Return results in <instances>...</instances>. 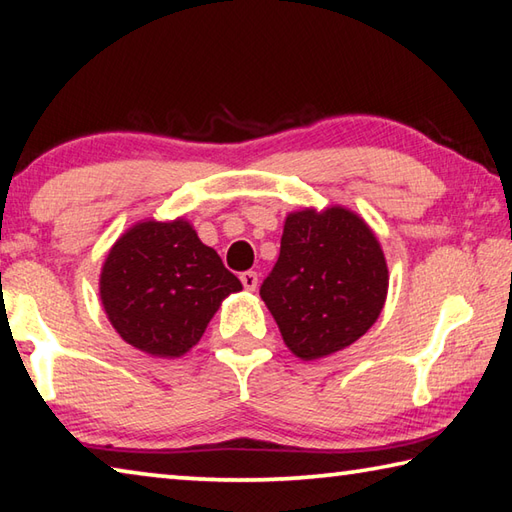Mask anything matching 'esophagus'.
<instances>
[{
	"label": "esophagus",
	"instance_id": "esophagus-1",
	"mask_svg": "<svg viewBox=\"0 0 512 512\" xmlns=\"http://www.w3.org/2000/svg\"><path fill=\"white\" fill-rule=\"evenodd\" d=\"M240 283L247 289V292H254L258 287V274L256 272H243L240 274Z\"/></svg>",
	"mask_w": 512,
	"mask_h": 512
}]
</instances>
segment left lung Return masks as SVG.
Masks as SVG:
<instances>
[{"label":"left lung","instance_id":"obj_1","mask_svg":"<svg viewBox=\"0 0 512 512\" xmlns=\"http://www.w3.org/2000/svg\"><path fill=\"white\" fill-rule=\"evenodd\" d=\"M388 283L379 238L356 211L305 207L285 218L281 254L260 285V298L292 354L316 361L370 330Z\"/></svg>","mask_w":512,"mask_h":512}]
</instances>
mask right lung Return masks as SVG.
<instances>
[{
  "label": "right lung",
  "instance_id": "right-lung-1",
  "mask_svg": "<svg viewBox=\"0 0 512 512\" xmlns=\"http://www.w3.org/2000/svg\"><path fill=\"white\" fill-rule=\"evenodd\" d=\"M238 278L185 218L140 220L115 240L100 272V301L122 341L156 359H180Z\"/></svg>",
  "mask_w": 512,
  "mask_h": 512
}]
</instances>
